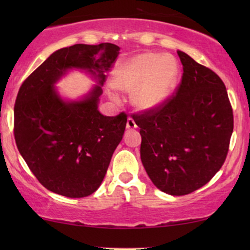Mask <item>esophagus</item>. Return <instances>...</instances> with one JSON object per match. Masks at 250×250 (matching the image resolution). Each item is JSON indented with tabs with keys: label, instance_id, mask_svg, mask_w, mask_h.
<instances>
[{
	"label": "esophagus",
	"instance_id": "obj_1",
	"mask_svg": "<svg viewBox=\"0 0 250 250\" xmlns=\"http://www.w3.org/2000/svg\"><path fill=\"white\" fill-rule=\"evenodd\" d=\"M126 127H127L128 129H134V128H136V124H135L134 119L131 118V117H128V118H127V123H126Z\"/></svg>",
	"mask_w": 250,
	"mask_h": 250
}]
</instances>
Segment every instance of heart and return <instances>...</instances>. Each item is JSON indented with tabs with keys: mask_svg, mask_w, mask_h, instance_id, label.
I'll return each instance as SVG.
<instances>
[{
	"mask_svg": "<svg viewBox=\"0 0 250 250\" xmlns=\"http://www.w3.org/2000/svg\"><path fill=\"white\" fill-rule=\"evenodd\" d=\"M177 77L173 58L159 53H141L121 61L112 71L111 82L123 91L134 90L133 104L140 109L158 107L168 97ZM112 98H116L112 94Z\"/></svg>",
	"mask_w": 250,
	"mask_h": 250,
	"instance_id": "1",
	"label": "heart"
}]
</instances>
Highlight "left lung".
Here are the masks:
<instances>
[{
  "label": "left lung",
  "mask_w": 250,
  "mask_h": 250,
  "mask_svg": "<svg viewBox=\"0 0 250 250\" xmlns=\"http://www.w3.org/2000/svg\"><path fill=\"white\" fill-rule=\"evenodd\" d=\"M183 74L158 107L132 118L140 127L141 160L163 192L186 196L209 182L227 159L233 111L223 81L177 51Z\"/></svg>",
  "instance_id": "left-lung-1"
}]
</instances>
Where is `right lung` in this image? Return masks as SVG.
<instances>
[{"instance_id":"1","label":"right lung","mask_w":250,"mask_h":250,"mask_svg":"<svg viewBox=\"0 0 250 250\" xmlns=\"http://www.w3.org/2000/svg\"><path fill=\"white\" fill-rule=\"evenodd\" d=\"M118 54L119 46L111 43L63 47L19 88L13 124L17 148L39 182L54 193L83 198L100 187L123 139L127 115L123 111L109 117L99 112L100 86L84 100L66 102L53 85L70 68L98 74L102 84Z\"/></svg>"}]
</instances>
